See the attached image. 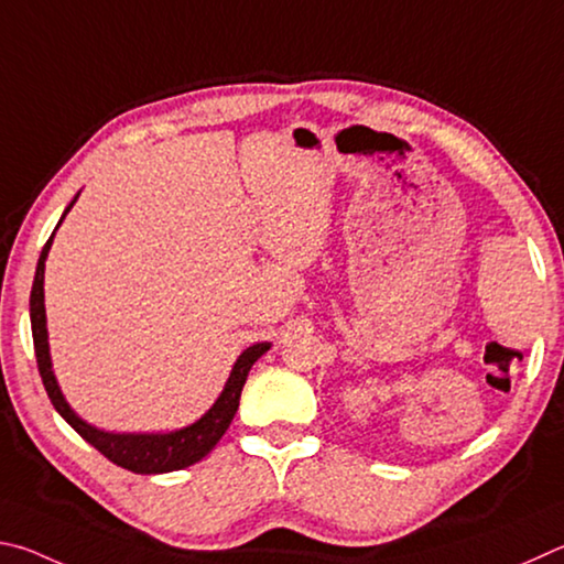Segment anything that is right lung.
<instances>
[{"label":"right lung","instance_id":"1","mask_svg":"<svg viewBox=\"0 0 564 564\" xmlns=\"http://www.w3.org/2000/svg\"><path fill=\"white\" fill-rule=\"evenodd\" d=\"M76 197L72 200V205L64 210L62 220L66 217V213L74 207ZM62 220H58V225H62ZM54 232L46 240L42 254H39L36 274H34V284H32V297H29L36 367H39V373H42L44 389L48 393V399H52L54 409L62 413V419H66L68 426H72L78 436H82L86 443H91V446L101 453V456H106L108 460L126 470L151 476V473H171V470H181V468L193 466V463L205 458L207 453L215 448V443L223 438V433L227 431V426H230L235 411H237V406H240V393H242V387L247 381V373H250L252 364L260 359L267 349H270V344L267 341L252 344L250 349H245L240 354V359L235 361L232 373L225 383L220 399H217L213 403V409L207 411L200 421H195L193 426L181 429V431H171V433H106V431L88 426V423L78 419L72 411V406L64 401L62 391H58V383L54 379V371H52V357H48L46 312H44V262H46L48 250H52Z\"/></svg>","mask_w":564,"mask_h":564}]
</instances>
